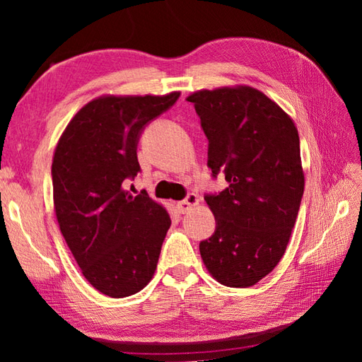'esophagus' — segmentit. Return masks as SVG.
Segmentation results:
<instances>
[{"mask_svg": "<svg viewBox=\"0 0 362 362\" xmlns=\"http://www.w3.org/2000/svg\"><path fill=\"white\" fill-rule=\"evenodd\" d=\"M194 205H198V194L189 193L187 196H185V199H182L177 204V208L181 214H184V213L190 211Z\"/></svg>", "mask_w": 362, "mask_h": 362, "instance_id": "34e87169", "label": "esophagus"}]
</instances>
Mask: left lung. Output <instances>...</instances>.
Instances as JSON below:
<instances>
[{
	"mask_svg": "<svg viewBox=\"0 0 362 362\" xmlns=\"http://www.w3.org/2000/svg\"><path fill=\"white\" fill-rule=\"evenodd\" d=\"M208 139L211 177L228 187L205 194L214 234L199 243L204 264L226 287L246 288L276 267L303 196L300 141L290 116L252 87L190 95Z\"/></svg>",
	"mask_w": 362,
	"mask_h": 362,
	"instance_id": "obj_1",
	"label": "left lung"
}]
</instances>
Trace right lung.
Returning a JSON list of instances; mask_svg holds the SVG:
<instances>
[{
  "label": "right lung",
  "mask_w": 362,
  "mask_h": 362,
  "mask_svg": "<svg viewBox=\"0 0 362 362\" xmlns=\"http://www.w3.org/2000/svg\"><path fill=\"white\" fill-rule=\"evenodd\" d=\"M164 96H104L74 116L54 152L51 177L60 231L84 278L110 298L148 286L170 226L145 190H125L140 172L144 129L178 101Z\"/></svg>",
  "instance_id": "obj_1"
}]
</instances>
